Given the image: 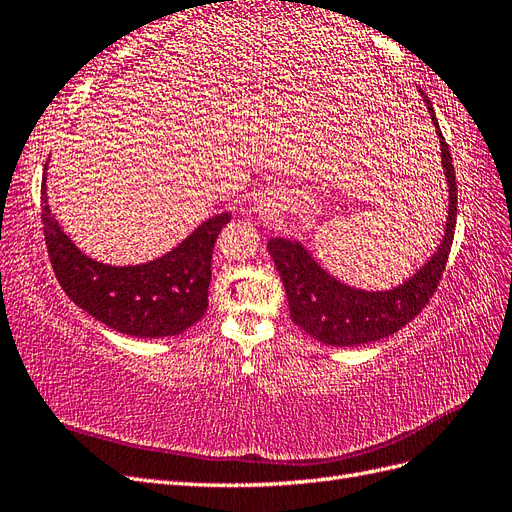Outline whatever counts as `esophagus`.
Segmentation results:
<instances>
[{"instance_id":"obj_1","label":"esophagus","mask_w":512,"mask_h":512,"mask_svg":"<svg viewBox=\"0 0 512 512\" xmlns=\"http://www.w3.org/2000/svg\"><path fill=\"white\" fill-rule=\"evenodd\" d=\"M256 211L258 213H271L273 207H271V203H262V200H260V203L256 205Z\"/></svg>"}]
</instances>
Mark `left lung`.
Wrapping results in <instances>:
<instances>
[{
	"label": "left lung",
	"mask_w": 512,
	"mask_h": 512,
	"mask_svg": "<svg viewBox=\"0 0 512 512\" xmlns=\"http://www.w3.org/2000/svg\"><path fill=\"white\" fill-rule=\"evenodd\" d=\"M421 96L440 138L442 168L448 185L444 235L438 250L421 269L391 290H361L335 280L297 239L273 237L267 243L277 273L282 277L292 322L327 346H361L397 333L416 314H421L440 284L457 224V183L451 151L440 132L436 113L423 91Z\"/></svg>",
	"instance_id": "left-lung-1"
}]
</instances>
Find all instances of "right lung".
Instances as JSON below:
<instances>
[{
  "label": "right lung",
  "mask_w": 512,
  "mask_h": 512,
  "mask_svg": "<svg viewBox=\"0 0 512 512\" xmlns=\"http://www.w3.org/2000/svg\"><path fill=\"white\" fill-rule=\"evenodd\" d=\"M40 192L44 241L55 277L89 316L134 337L179 335L205 316L213 245L230 213L213 215L156 260L113 267L83 254L55 220L46 203V166Z\"/></svg>",
  "instance_id": "1"
}]
</instances>
